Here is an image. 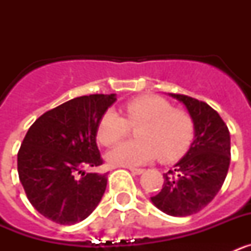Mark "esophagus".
<instances>
[{
	"instance_id": "34e87169",
	"label": "esophagus",
	"mask_w": 251,
	"mask_h": 251,
	"mask_svg": "<svg viewBox=\"0 0 251 251\" xmlns=\"http://www.w3.org/2000/svg\"><path fill=\"white\" fill-rule=\"evenodd\" d=\"M129 170H130V172L134 175H142L143 172H145V170H143V168H132L130 167Z\"/></svg>"
}]
</instances>
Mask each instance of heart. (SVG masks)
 Masks as SVG:
<instances>
[{"mask_svg":"<svg viewBox=\"0 0 251 251\" xmlns=\"http://www.w3.org/2000/svg\"><path fill=\"white\" fill-rule=\"evenodd\" d=\"M136 128L137 141L119 143L106 153V161L113 166L136 167L152 159L174 161L187 151L194 137V121L190 113L174 108L157 95H141L123 106V117L114 110H106L99 119L97 139L103 146L121 141Z\"/></svg>","mask_w":251,"mask_h":251,"instance_id":"obj_1","label":"heart"}]
</instances>
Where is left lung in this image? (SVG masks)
Masks as SVG:
<instances>
[{
  "label": "left lung",
  "instance_id": "8db88e82",
  "mask_svg": "<svg viewBox=\"0 0 251 251\" xmlns=\"http://www.w3.org/2000/svg\"><path fill=\"white\" fill-rule=\"evenodd\" d=\"M170 95L187 108L195 139L174 170L163 175L162 190L151 201L171 216H188L202 210L220 191L230 165V133L219 113L205 101L183 94Z\"/></svg>",
  "mask_w": 251,
  "mask_h": 251
}]
</instances>
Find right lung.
I'll return each mask as SVG.
<instances>
[{
	"label": "right lung",
	"instance_id": "obj_1",
	"mask_svg": "<svg viewBox=\"0 0 251 251\" xmlns=\"http://www.w3.org/2000/svg\"><path fill=\"white\" fill-rule=\"evenodd\" d=\"M115 100V94L74 98L44 113L28 128L17 153V171L31 205L49 220L73 225L100 202L106 174H85L81 168L103 165L97 127Z\"/></svg>",
	"mask_w": 251,
	"mask_h": 251
}]
</instances>
